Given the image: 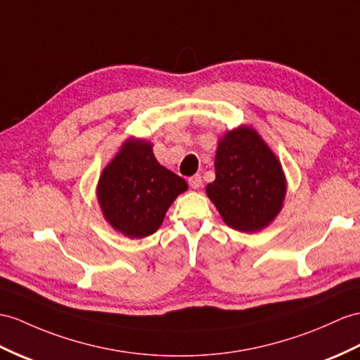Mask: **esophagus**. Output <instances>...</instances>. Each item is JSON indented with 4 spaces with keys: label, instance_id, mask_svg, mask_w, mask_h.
Listing matches in <instances>:
<instances>
[{
    "label": "esophagus",
    "instance_id": "1",
    "mask_svg": "<svg viewBox=\"0 0 360 360\" xmlns=\"http://www.w3.org/2000/svg\"><path fill=\"white\" fill-rule=\"evenodd\" d=\"M188 183L192 189H198L201 186V183H203V180H201V175L197 174V175H192V177H189Z\"/></svg>",
    "mask_w": 360,
    "mask_h": 360
}]
</instances>
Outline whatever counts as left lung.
Listing matches in <instances>:
<instances>
[{
    "mask_svg": "<svg viewBox=\"0 0 360 360\" xmlns=\"http://www.w3.org/2000/svg\"><path fill=\"white\" fill-rule=\"evenodd\" d=\"M227 226L255 232L281 210L285 179L281 165L252 128L229 131L218 143L215 180L206 186Z\"/></svg>",
    "mask_w": 360,
    "mask_h": 360,
    "instance_id": "left-lung-1",
    "label": "left lung"
}]
</instances>
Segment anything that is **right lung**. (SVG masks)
I'll return each mask as SVG.
<instances>
[{"mask_svg":"<svg viewBox=\"0 0 360 360\" xmlns=\"http://www.w3.org/2000/svg\"><path fill=\"white\" fill-rule=\"evenodd\" d=\"M186 181L155 160L153 145L128 140L103 169L98 198L114 229L131 238H143L159 229L166 210Z\"/></svg>","mask_w":360,"mask_h":360,"instance_id":"right-lung-1","label":"right lung"}]
</instances>
